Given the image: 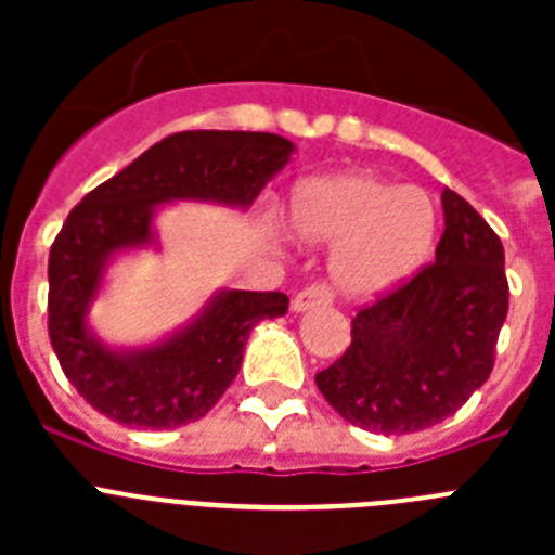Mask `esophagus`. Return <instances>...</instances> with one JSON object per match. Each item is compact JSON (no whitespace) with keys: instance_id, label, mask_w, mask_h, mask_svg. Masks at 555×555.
<instances>
[{"instance_id":"obj_1","label":"esophagus","mask_w":555,"mask_h":555,"mask_svg":"<svg viewBox=\"0 0 555 555\" xmlns=\"http://www.w3.org/2000/svg\"><path fill=\"white\" fill-rule=\"evenodd\" d=\"M327 302H331V292H327L325 286H320V283H313V286H306L302 292L294 294L292 308L297 313H302V311H311V308L327 306Z\"/></svg>"}]
</instances>
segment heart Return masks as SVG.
Segmentation results:
<instances>
[{
    "label": "heart",
    "mask_w": 555,
    "mask_h": 555,
    "mask_svg": "<svg viewBox=\"0 0 555 555\" xmlns=\"http://www.w3.org/2000/svg\"><path fill=\"white\" fill-rule=\"evenodd\" d=\"M288 228L311 244H336L331 274L338 292L356 300L411 281L434 253V199L423 189L347 171L297 185L288 205Z\"/></svg>",
    "instance_id": "b5f03b06"
}]
</instances>
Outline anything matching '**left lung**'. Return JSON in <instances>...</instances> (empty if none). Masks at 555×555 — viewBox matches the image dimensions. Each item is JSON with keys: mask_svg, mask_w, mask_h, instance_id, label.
Wrapping results in <instances>:
<instances>
[{"mask_svg": "<svg viewBox=\"0 0 555 555\" xmlns=\"http://www.w3.org/2000/svg\"><path fill=\"white\" fill-rule=\"evenodd\" d=\"M436 261L352 317L350 347L317 386L347 423L414 434L453 416L494 366L508 313L498 233L455 191H442Z\"/></svg>", "mask_w": 555, "mask_h": 555, "instance_id": "left-lung-1", "label": "left lung"}]
</instances>
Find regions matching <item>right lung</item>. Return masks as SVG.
<instances>
[{"mask_svg":"<svg viewBox=\"0 0 555 555\" xmlns=\"http://www.w3.org/2000/svg\"><path fill=\"white\" fill-rule=\"evenodd\" d=\"M292 150L274 132H175L72 208L49 249V341L68 384L100 414L152 430L197 423L242 370L249 331L288 311L283 292H222L189 327L132 352L111 350L86 325L107 258L152 242L158 205L249 208Z\"/></svg>","mask_w":555,"mask_h":555,"instance_id":"add662e5","label":"right lung"}]
</instances>
